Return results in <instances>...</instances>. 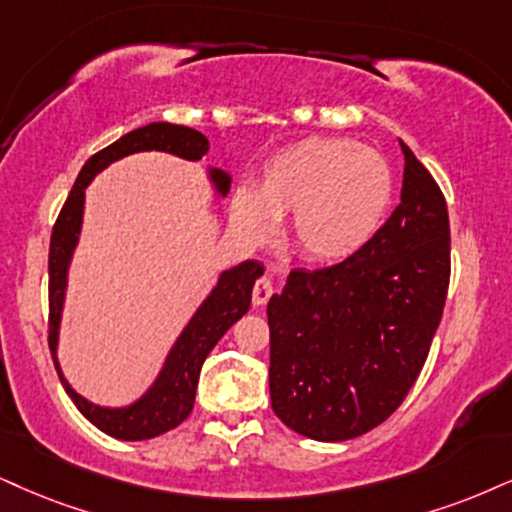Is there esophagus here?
<instances>
[{"instance_id":"34e87169","label":"esophagus","mask_w":512,"mask_h":512,"mask_svg":"<svg viewBox=\"0 0 512 512\" xmlns=\"http://www.w3.org/2000/svg\"><path fill=\"white\" fill-rule=\"evenodd\" d=\"M270 294H273V282H270L268 277H258L256 285H254V296H251V301H254V306L268 304Z\"/></svg>"}]
</instances>
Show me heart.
I'll return each mask as SVG.
<instances>
[{"mask_svg":"<svg viewBox=\"0 0 512 512\" xmlns=\"http://www.w3.org/2000/svg\"><path fill=\"white\" fill-rule=\"evenodd\" d=\"M394 201L384 156L344 137H306L277 151L256 192L232 194L230 218L246 242L273 235L292 216L289 244L308 263L330 266L358 254L377 235Z\"/></svg>","mask_w":512,"mask_h":512,"instance_id":"obj_1","label":"heart"}]
</instances>
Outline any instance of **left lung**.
Masks as SVG:
<instances>
[{
	"label": "left lung",
	"instance_id": "left-lung-1",
	"mask_svg": "<svg viewBox=\"0 0 512 512\" xmlns=\"http://www.w3.org/2000/svg\"><path fill=\"white\" fill-rule=\"evenodd\" d=\"M401 204L358 254L292 270L268 301L270 403L315 441L370 432L401 406L427 361L451 277L449 211L406 144Z\"/></svg>",
	"mask_w": 512,
	"mask_h": 512
}]
</instances>
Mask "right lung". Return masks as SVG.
<instances>
[{
  "label": "right lung",
  "instance_id": "add662e5",
  "mask_svg": "<svg viewBox=\"0 0 512 512\" xmlns=\"http://www.w3.org/2000/svg\"><path fill=\"white\" fill-rule=\"evenodd\" d=\"M137 151H166V154L180 156V159L201 161L208 154V140L199 130L185 128V125L149 123L144 128L123 135L121 140L109 144L106 149L97 151L82 166L78 180H75L71 194H68L66 204H63L59 218H56L52 242H49V351H52L54 368L59 372L63 389L71 396L80 413L104 434L123 441L159 437V434L178 427L192 413L201 365H204L213 346L218 344V339L249 311L251 289H254L258 277L263 275V266L258 261H244L235 268L223 270L216 287L211 289L204 304L197 308V313L192 315L185 330L175 339L159 377L130 406L106 408L80 396L63 377L56 346H59L63 304H66L68 268H71L73 251L78 246L82 230L85 189L94 180V175L109 168L113 161L137 154ZM208 180L216 187L218 197H225L230 192L232 178L225 170L208 168Z\"/></svg>",
  "mask_w": 512,
  "mask_h": 512
}]
</instances>
